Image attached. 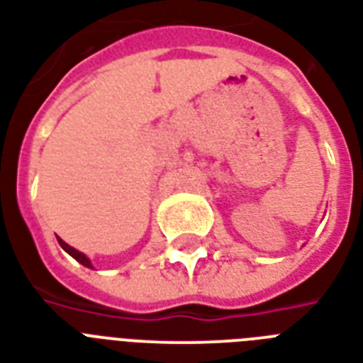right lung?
Masks as SVG:
<instances>
[{"mask_svg": "<svg viewBox=\"0 0 363 363\" xmlns=\"http://www.w3.org/2000/svg\"><path fill=\"white\" fill-rule=\"evenodd\" d=\"M58 239V242H60V247L64 248L65 252L69 254V256H73V258L77 259V262H79V264H82L84 265V267H90V269H94V265H92V262H90V258H88L86 254H82V252H79V250H77V248H73V247H69V245H67V242L64 241V239H60V238H56Z\"/></svg>", "mask_w": 363, "mask_h": 363, "instance_id": "add662e5", "label": "right lung"}]
</instances>
